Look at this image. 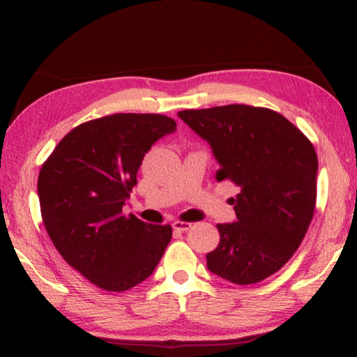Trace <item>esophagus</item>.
<instances>
[{
	"label": "esophagus",
	"instance_id": "34e87169",
	"mask_svg": "<svg viewBox=\"0 0 357 357\" xmlns=\"http://www.w3.org/2000/svg\"><path fill=\"white\" fill-rule=\"evenodd\" d=\"M173 228L176 231H188L192 228V223H188V222H179V220H176V222L173 223Z\"/></svg>",
	"mask_w": 357,
	"mask_h": 357
}]
</instances>
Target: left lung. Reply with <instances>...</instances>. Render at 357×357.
I'll return each mask as SVG.
<instances>
[{"instance_id": "8db88e82", "label": "left lung", "mask_w": 357, "mask_h": 357, "mask_svg": "<svg viewBox=\"0 0 357 357\" xmlns=\"http://www.w3.org/2000/svg\"><path fill=\"white\" fill-rule=\"evenodd\" d=\"M178 116L207 140L217 179L241 192L236 222L217 225L220 244L207 268L236 284H252L283 267L303 243L317 199V153L280 113L249 105L184 109Z\"/></svg>"}]
</instances>
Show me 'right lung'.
Segmentation results:
<instances>
[{
  "label": "right lung",
  "instance_id": "1",
  "mask_svg": "<svg viewBox=\"0 0 357 357\" xmlns=\"http://www.w3.org/2000/svg\"><path fill=\"white\" fill-rule=\"evenodd\" d=\"M176 130L163 114L118 113L64 135L38 174L43 225L61 257L90 283L126 291L153 273L172 241L123 207L152 145Z\"/></svg>",
  "mask_w": 357,
  "mask_h": 357
}]
</instances>
